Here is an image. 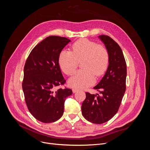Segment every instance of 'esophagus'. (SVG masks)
<instances>
[{
	"mask_svg": "<svg viewBox=\"0 0 150 150\" xmlns=\"http://www.w3.org/2000/svg\"><path fill=\"white\" fill-rule=\"evenodd\" d=\"M72 91H73L74 93H75L76 92L79 91V89H76V88H74V89H72Z\"/></svg>",
	"mask_w": 150,
	"mask_h": 150,
	"instance_id": "esophagus-1",
	"label": "esophagus"
}]
</instances>
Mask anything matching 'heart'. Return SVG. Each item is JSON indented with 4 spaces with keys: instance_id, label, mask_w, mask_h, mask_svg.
Here are the masks:
<instances>
[{
    "instance_id": "obj_1",
    "label": "heart",
    "mask_w": 150,
    "mask_h": 150,
    "mask_svg": "<svg viewBox=\"0 0 150 150\" xmlns=\"http://www.w3.org/2000/svg\"><path fill=\"white\" fill-rule=\"evenodd\" d=\"M109 53L102 45L92 40L81 39L71 46V51H62L59 56V64L68 76L74 73L81 62L82 69L70 78L69 83L72 88L81 89L93 84L94 75L102 76L108 69Z\"/></svg>"
}]
</instances>
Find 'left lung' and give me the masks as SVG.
Returning a JSON list of instances; mask_svg holds the SVG:
<instances>
[{"label": "left lung", "instance_id": "8db88e82", "mask_svg": "<svg viewBox=\"0 0 150 150\" xmlns=\"http://www.w3.org/2000/svg\"><path fill=\"white\" fill-rule=\"evenodd\" d=\"M109 53V66L102 79L93 88L99 94L86 93L81 110L86 120L102 124L111 120L118 111L126 91V63L120 46L108 35L99 36Z\"/></svg>", "mask_w": 150, "mask_h": 150}]
</instances>
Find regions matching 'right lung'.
<instances>
[{
  "mask_svg": "<svg viewBox=\"0 0 150 150\" xmlns=\"http://www.w3.org/2000/svg\"><path fill=\"white\" fill-rule=\"evenodd\" d=\"M71 40L51 35L36 45L27 59L24 68L22 89L29 112L36 120L49 123L64 112V102L72 94L63 86L66 80L59 64V56Z\"/></svg>",
  "mask_w": 150,
  "mask_h": 150,
  "instance_id": "add662e5",
  "label": "right lung"
}]
</instances>
